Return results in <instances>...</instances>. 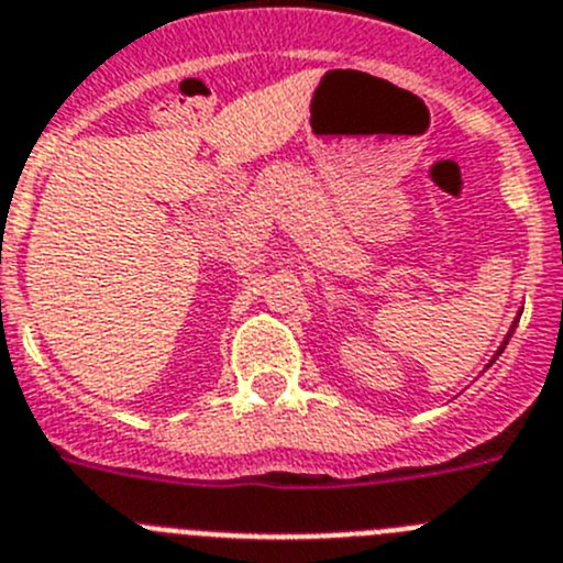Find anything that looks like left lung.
<instances>
[{"label": "left lung", "instance_id": "1", "mask_svg": "<svg viewBox=\"0 0 563 563\" xmlns=\"http://www.w3.org/2000/svg\"><path fill=\"white\" fill-rule=\"evenodd\" d=\"M514 327H517V321H514ZM514 327H510V332H514ZM510 332H508V338H510ZM508 338H505V343H503V345H499V352H497V357H499V354H503V352H505V345H508ZM492 363H494V360H492Z\"/></svg>", "mask_w": 563, "mask_h": 563}]
</instances>
